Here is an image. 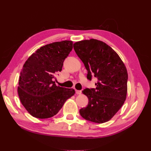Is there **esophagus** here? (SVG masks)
Segmentation results:
<instances>
[{
    "label": "esophagus",
    "mask_w": 151,
    "mask_h": 151,
    "mask_svg": "<svg viewBox=\"0 0 151 151\" xmlns=\"http://www.w3.org/2000/svg\"><path fill=\"white\" fill-rule=\"evenodd\" d=\"M76 94H81L82 93V91L76 89Z\"/></svg>",
    "instance_id": "obj_1"
}]
</instances>
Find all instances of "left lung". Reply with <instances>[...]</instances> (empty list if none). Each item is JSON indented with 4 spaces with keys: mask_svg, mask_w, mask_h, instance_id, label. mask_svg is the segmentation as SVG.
Listing matches in <instances>:
<instances>
[{
    "mask_svg": "<svg viewBox=\"0 0 151 151\" xmlns=\"http://www.w3.org/2000/svg\"><path fill=\"white\" fill-rule=\"evenodd\" d=\"M74 49L88 70L87 78L97 77L96 88L83 93L88 104L79 110L85 120L103 123L111 120L124 103L127 94L128 73L116 52L107 44L95 39L82 40Z\"/></svg>",
    "mask_w": 151,
    "mask_h": 151,
    "instance_id": "left-lung-1",
    "label": "left lung"
}]
</instances>
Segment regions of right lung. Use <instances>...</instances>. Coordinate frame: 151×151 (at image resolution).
Wrapping results in <instances>:
<instances>
[{
    "instance_id": "right-lung-1",
    "label": "right lung",
    "mask_w": 151,
    "mask_h": 151,
    "mask_svg": "<svg viewBox=\"0 0 151 151\" xmlns=\"http://www.w3.org/2000/svg\"><path fill=\"white\" fill-rule=\"evenodd\" d=\"M72 41L54 42L40 47L26 61L17 88L20 101L33 117L45 119L58 113L75 90L62 88L53 79L62 70L63 62L72 50Z\"/></svg>"
}]
</instances>
